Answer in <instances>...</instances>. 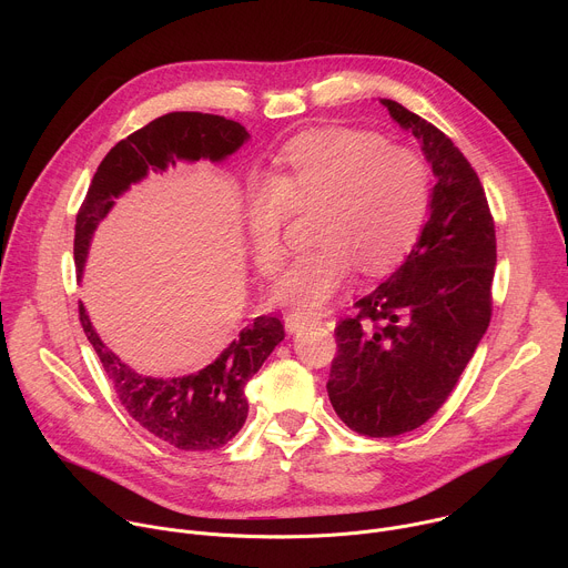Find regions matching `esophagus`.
<instances>
[{
  "label": "esophagus",
  "instance_id": "34e87169",
  "mask_svg": "<svg viewBox=\"0 0 568 568\" xmlns=\"http://www.w3.org/2000/svg\"><path fill=\"white\" fill-rule=\"evenodd\" d=\"M314 323H321V316H314V314H298V312L285 316V328H287L290 335L303 331L305 326H314Z\"/></svg>",
  "mask_w": 568,
  "mask_h": 568
}]
</instances>
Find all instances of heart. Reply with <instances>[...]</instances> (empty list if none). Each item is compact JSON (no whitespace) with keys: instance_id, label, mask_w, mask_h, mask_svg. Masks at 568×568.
I'll return each mask as SVG.
<instances>
[{"instance_id":"obj_1","label":"heart","mask_w":568,"mask_h":568,"mask_svg":"<svg viewBox=\"0 0 568 568\" xmlns=\"http://www.w3.org/2000/svg\"><path fill=\"white\" fill-rule=\"evenodd\" d=\"M312 240L272 287L276 303L310 314L353 278L395 267L412 252L432 206L427 159L362 128L296 136L276 159L272 180L252 189L245 211L252 252L265 274L285 261L290 211L314 209Z\"/></svg>"}]
</instances>
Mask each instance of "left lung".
<instances>
[{
  "instance_id": "left-lung-1",
  "label": "left lung",
  "mask_w": 568,
  "mask_h": 568,
  "mask_svg": "<svg viewBox=\"0 0 568 568\" xmlns=\"http://www.w3.org/2000/svg\"><path fill=\"white\" fill-rule=\"evenodd\" d=\"M379 103L420 141L438 182L407 261L335 328L326 388L353 432L390 438L443 407L488 331L497 235L480 180L454 141L399 103Z\"/></svg>"
}]
</instances>
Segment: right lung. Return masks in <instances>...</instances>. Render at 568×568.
Here are the masks:
<instances>
[{
    "instance_id": "1",
    "label": "right lung",
    "mask_w": 568,
    "mask_h": 568,
    "mask_svg": "<svg viewBox=\"0 0 568 568\" xmlns=\"http://www.w3.org/2000/svg\"><path fill=\"white\" fill-rule=\"evenodd\" d=\"M250 139L237 121L202 112H171L119 141L101 161L75 215L73 261L78 278L90 252L97 224L114 200L143 180L148 171H166L178 159L222 161ZM80 326L94 346L125 412L161 443L184 452H211L226 445L247 420V382L283 342L278 316L263 314L242 328L206 368L184 377H148L134 373L97 335L85 305H78Z\"/></svg>"
}]
</instances>
